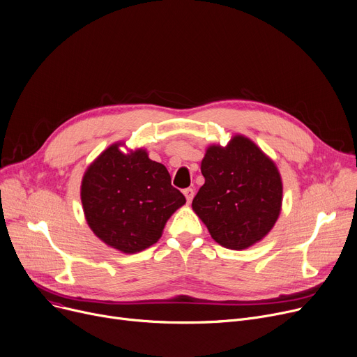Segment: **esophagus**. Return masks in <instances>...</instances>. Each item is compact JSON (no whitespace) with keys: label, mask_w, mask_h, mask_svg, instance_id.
<instances>
[{"label":"esophagus","mask_w":357,"mask_h":357,"mask_svg":"<svg viewBox=\"0 0 357 357\" xmlns=\"http://www.w3.org/2000/svg\"><path fill=\"white\" fill-rule=\"evenodd\" d=\"M183 195H185L186 201H188V204H191V201H192V198L195 195V191L192 188H186V190H183Z\"/></svg>","instance_id":"1"}]
</instances>
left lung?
I'll return each mask as SVG.
<instances>
[{"instance_id":"obj_1","label":"left lung","mask_w":357,"mask_h":357,"mask_svg":"<svg viewBox=\"0 0 357 357\" xmlns=\"http://www.w3.org/2000/svg\"><path fill=\"white\" fill-rule=\"evenodd\" d=\"M201 172L205 182L192 210L218 245L243 250L268 236L282 210L284 186L264 150L236 135L227 146L207 147Z\"/></svg>"}]
</instances>
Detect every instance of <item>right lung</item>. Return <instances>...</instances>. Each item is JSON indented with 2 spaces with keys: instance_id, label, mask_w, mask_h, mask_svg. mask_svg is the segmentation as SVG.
<instances>
[{
  "instance_id": "1",
  "label": "right lung",
  "mask_w": 357,
  "mask_h": 357,
  "mask_svg": "<svg viewBox=\"0 0 357 357\" xmlns=\"http://www.w3.org/2000/svg\"><path fill=\"white\" fill-rule=\"evenodd\" d=\"M107 147L84 174L81 201L89 229L107 246L142 252L162 237L166 221L186 202L167 169L144 149Z\"/></svg>"
}]
</instances>
